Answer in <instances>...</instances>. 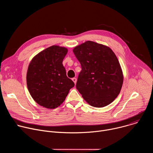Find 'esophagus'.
<instances>
[{
    "label": "esophagus",
    "instance_id": "34e87169",
    "mask_svg": "<svg viewBox=\"0 0 153 153\" xmlns=\"http://www.w3.org/2000/svg\"><path fill=\"white\" fill-rule=\"evenodd\" d=\"M72 80L74 82V83L75 84L76 83V82H77V79H76V78H75V77L73 78V79H72Z\"/></svg>",
    "mask_w": 153,
    "mask_h": 153
}]
</instances>
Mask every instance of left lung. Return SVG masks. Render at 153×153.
Here are the masks:
<instances>
[{"label":"left lung","mask_w":153,"mask_h":153,"mask_svg":"<svg viewBox=\"0 0 153 153\" xmlns=\"http://www.w3.org/2000/svg\"><path fill=\"white\" fill-rule=\"evenodd\" d=\"M73 53L81 65L76 88L82 97L96 108L113 102L120 93L123 80L114 52L106 46L86 41L75 47Z\"/></svg>","instance_id":"left-lung-1"}]
</instances>
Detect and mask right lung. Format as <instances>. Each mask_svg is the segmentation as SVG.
Wrapping results in <instances>:
<instances>
[{
	"label": "right lung",
	"instance_id": "obj_1",
	"mask_svg": "<svg viewBox=\"0 0 153 153\" xmlns=\"http://www.w3.org/2000/svg\"><path fill=\"white\" fill-rule=\"evenodd\" d=\"M68 50L53 45L37 54L27 74L28 91L40 105L54 109L60 105L74 83L67 76L62 62Z\"/></svg>",
	"mask_w": 153,
	"mask_h": 153
}]
</instances>
